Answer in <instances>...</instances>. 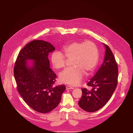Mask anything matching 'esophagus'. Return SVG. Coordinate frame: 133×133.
Here are the masks:
<instances>
[{
	"instance_id": "esophagus-1",
	"label": "esophagus",
	"mask_w": 133,
	"mask_h": 133,
	"mask_svg": "<svg viewBox=\"0 0 133 133\" xmlns=\"http://www.w3.org/2000/svg\"><path fill=\"white\" fill-rule=\"evenodd\" d=\"M74 88L70 86H66V90H69V89H73Z\"/></svg>"
}]
</instances>
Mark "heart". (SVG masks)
Instances as JSON below:
<instances>
[{"label":"heart","instance_id":"b5f03b06","mask_svg":"<svg viewBox=\"0 0 133 133\" xmlns=\"http://www.w3.org/2000/svg\"><path fill=\"white\" fill-rule=\"evenodd\" d=\"M63 51L67 59H72V65L74 66L60 73L59 80L63 83L71 86L78 85L85 73H91L98 64V48L92 42H72L65 46ZM65 57L60 52H54L50 57L53 67L57 69L64 68L66 62Z\"/></svg>","mask_w":133,"mask_h":133}]
</instances>
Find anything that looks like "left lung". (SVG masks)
I'll use <instances>...</instances> for the list:
<instances>
[{
    "instance_id": "1",
    "label": "left lung",
    "mask_w": 133,
    "mask_h": 133,
    "mask_svg": "<svg viewBox=\"0 0 133 133\" xmlns=\"http://www.w3.org/2000/svg\"><path fill=\"white\" fill-rule=\"evenodd\" d=\"M105 47L104 62L96 74L87 83L90 89L82 88V96L78 102L80 107L88 112L102 108L109 100L117 84L118 67L109 47Z\"/></svg>"
}]
</instances>
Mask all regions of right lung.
<instances>
[{
  "label": "right lung",
  "instance_id": "obj_1",
  "mask_svg": "<svg viewBox=\"0 0 133 133\" xmlns=\"http://www.w3.org/2000/svg\"><path fill=\"white\" fill-rule=\"evenodd\" d=\"M55 49L48 42L34 40L21 50L14 67L19 93L32 109L41 113L57 106L66 89L64 85L54 86L56 75L49 68L48 56Z\"/></svg>",
  "mask_w": 133,
  "mask_h": 133
}]
</instances>
